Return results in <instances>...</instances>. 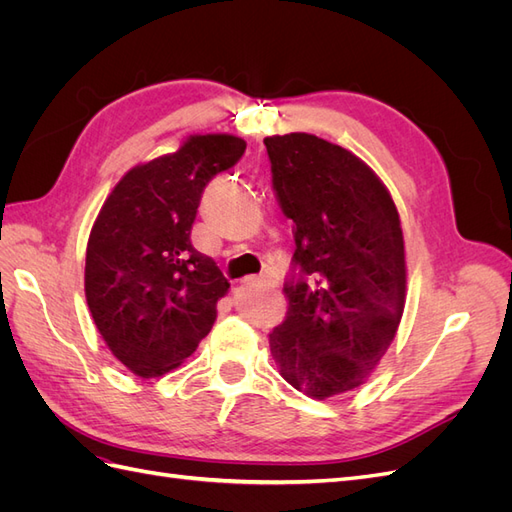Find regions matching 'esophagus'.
Wrapping results in <instances>:
<instances>
[{
    "mask_svg": "<svg viewBox=\"0 0 512 512\" xmlns=\"http://www.w3.org/2000/svg\"><path fill=\"white\" fill-rule=\"evenodd\" d=\"M245 282L250 284V286H265V284H269V280H265V277H260V275H250Z\"/></svg>",
    "mask_w": 512,
    "mask_h": 512,
    "instance_id": "esophagus-1",
    "label": "esophagus"
}]
</instances>
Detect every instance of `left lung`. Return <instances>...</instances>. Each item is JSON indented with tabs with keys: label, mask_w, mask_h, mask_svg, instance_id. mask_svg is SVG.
<instances>
[{
	"label": "left lung",
	"mask_w": 512,
	"mask_h": 512,
	"mask_svg": "<svg viewBox=\"0 0 512 512\" xmlns=\"http://www.w3.org/2000/svg\"><path fill=\"white\" fill-rule=\"evenodd\" d=\"M273 190L294 222L299 277L269 333L282 378L312 399L361 386L406 305L401 220L380 177L352 151L305 132L265 138Z\"/></svg>",
	"instance_id": "8db88e82"
}]
</instances>
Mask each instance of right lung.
I'll list each match as a JSON object with an SVG mask.
<instances>
[{
	"label": "right lung",
	"instance_id": "1",
	"mask_svg": "<svg viewBox=\"0 0 512 512\" xmlns=\"http://www.w3.org/2000/svg\"><path fill=\"white\" fill-rule=\"evenodd\" d=\"M245 147L232 134H192L130 168L104 200L87 241L85 297L108 350L136 376L177 369L213 327L230 284L190 235L207 183Z\"/></svg>",
	"mask_w": 512,
	"mask_h": 512
}]
</instances>
